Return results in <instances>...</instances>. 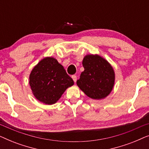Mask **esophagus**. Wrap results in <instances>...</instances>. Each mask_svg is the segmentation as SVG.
Returning a JSON list of instances; mask_svg holds the SVG:
<instances>
[{
    "label": "esophagus",
    "instance_id": "esophagus-1",
    "mask_svg": "<svg viewBox=\"0 0 149 149\" xmlns=\"http://www.w3.org/2000/svg\"><path fill=\"white\" fill-rule=\"evenodd\" d=\"M72 79H73V81H74V83L76 82L77 80V78L76 75H72Z\"/></svg>",
    "mask_w": 149,
    "mask_h": 149
}]
</instances>
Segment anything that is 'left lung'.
<instances>
[{
  "label": "left lung",
  "instance_id": "8db88e82",
  "mask_svg": "<svg viewBox=\"0 0 149 149\" xmlns=\"http://www.w3.org/2000/svg\"><path fill=\"white\" fill-rule=\"evenodd\" d=\"M83 66L85 70L77 81L79 88L92 99L107 97L115 83V72L111 65L98 55H87Z\"/></svg>",
  "mask_w": 149,
  "mask_h": 149
}]
</instances>
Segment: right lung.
<instances>
[{"instance_id": "obj_1", "label": "right lung", "mask_w": 149, "mask_h": 149, "mask_svg": "<svg viewBox=\"0 0 149 149\" xmlns=\"http://www.w3.org/2000/svg\"><path fill=\"white\" fill-rule=\"evenodd\" d=\"M29 79L34 96L46 104L56 103L65 90L74 85L64 67L52 57L40 60L32 69Z\"/></svg>"}]
</instances>
